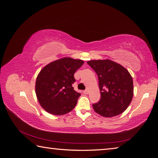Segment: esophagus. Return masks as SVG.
Here are the masks:
<instances>
[{
	"instance_id": "34e87169",
	"label": "esophagus",
	"mask_w": 158,
	"mask_h": 158,
	"mask_svg": "<svg viewBox=\"0 0 158 158\" xmlns=\"http://www.w3.org/2000/svg\"><path fill=\"white\" fill-rule=\"evenodd\" d=\"M83 93H84V94H88V89L84 90V91H83Z\"/></svg>"
}]
</instances>
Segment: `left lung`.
<instances>
[{"label": "left lung", "instance_id": "1", "mask_svg": "<svg viewBox=\"0 0 158 158\" xmlns=\"http://www.w3.org/2000/svg\"><path fill=\"white\" fill-rule=\"evenodd\" d=\"M87 63L98 74L101 99L93 104L94 111L105 117L123 113L133 97V81L128 71L111 60H93Z\"/></svg>", "mask_w": 158, "mask_h": 158}]
</instances>
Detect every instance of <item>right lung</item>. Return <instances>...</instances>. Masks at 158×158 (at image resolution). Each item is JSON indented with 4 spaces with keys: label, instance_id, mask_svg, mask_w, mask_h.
<instances>
[{
    "label": "right lung",
    "instance_id": "obj_1",
    "mask_svg": "<svg viewBox=\"0 0 158 158\" xmlns=\"http://www.w3.org/2000/svg\"><path fill=\"white\" fill-rule=\"evenodd\" d=\"M84 64L80 59L65 57L46 65L38 74L35 93L41 106L47 112L62 115L76 106L80 94L73 87L74 74Z\"/></svg>",
    "mask_w": 158,
    "mask_h": 158
}]
</instances>
